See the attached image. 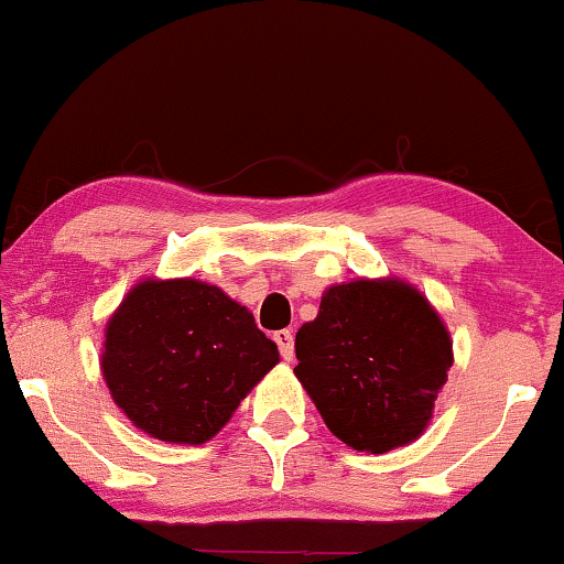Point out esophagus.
<instances>
[{"instance_id": "1", "label": "esophagus", "mask_w": 564, "mask_h": 564, "mask_svg": "<svg viewBox=\"0 0 564 564\" xmlns=\"http://www.w3.org/2000/svg\"><path fill=\"white\" fill-rule=\"evenodd\" d=\"M274 341L280 346V354L284 361H292V354H295V338H292V330L282 328L274 334Z\"/></svg>"}]
</instances>
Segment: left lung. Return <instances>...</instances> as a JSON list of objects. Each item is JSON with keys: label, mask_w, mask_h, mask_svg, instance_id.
I'll return each mask as SVG.
<instances>
[{"label": "left lung", "mask_w": 564, "mask_h": 564, "mask_svg": "<svg viewBox=\"0 0 564 564\" xmlns=\"http://www.w3.org/2000/svg\"><path fill=\"white\" fill-rule=\"evenodd\" d=\"M295 377L330 434L384 454L419 438L454 365L452 336L400 276L330 284L295 336Z\"/></svg>", "instance_id": "8db88e82"}]
</instances>
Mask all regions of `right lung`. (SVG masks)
<instances>
[{
	"label": "right lung",
	"instance_id": "add662e5",
	"mask_svg": "<svg viewBox=\"0 0 564 564\" xmlns=\"http://www.w3.org/2000/svg\"><path fill=\"white\" fill-rule=\"evenodd\" d=\"M280 351L218 284L145 276L107 318L99 369L115 405L166 444H205Z\"/></svg>",
	"mask_w": 564,
	"mask_h": 564
}]
</instances>
